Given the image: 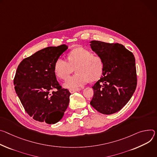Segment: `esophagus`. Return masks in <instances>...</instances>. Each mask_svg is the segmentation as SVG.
<instances>
[{"instance_id": "esophagus-1", "label": "esophagus", "mask_w": 157, "mask_h": 157, "mask_svg": "<svg viewBox=\"0 0 157 157\" xmlns=\"http://www.w3.org/2000/svg\"><path fill=\"white\" fill-rule=\"evenodd\" d=\"M81 90V89H70L69 90V92H71V94H73L74 92H78Z\"/></svg>"}]
</instances>
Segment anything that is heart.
Masks as SVG:
<instances>
[{"label":"heart","instance_id":"1","mask_svg":"<svg viewBox=\"0 0 157 157\" xmlns=\"http://www.w3.org/2000/svg\"><path fill=\"white\" fill-rule=\"evenodd\" d=\"M68 60L58 59L54 65L56 75L62 80L67 79L75 68L76 74L68 78L63 83V86L70 89H75L89 80H98L101 75L104 63L102 58L93 55L88 49L78 47L72 50L68 55Z\"/></svg>","mask_w":157,"mask_h":157}]
</instances>
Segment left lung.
<instances>
[{"mask_svg":"<svg viewBox=\"0 0 157 157\" xmlns=\"http://www.w3.org/2000/svg\"><path fill=\"white\" fill-rule=\"evenodd\" d=\"M90 43L92 50L102 58L104 63L100 80L92 86L90 105L101 113H115L126 105L136 89L134 56L119 44L97 40Z\"/></svg>","mask_w":157,"mask_h":157,"instance_id":"8db88e82","label":"left lung"}]
</instances>
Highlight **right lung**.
<instances>
[{"label":"right lung","instance_id":"right-lung-1","mask_svg":"<svg viewBox=\"0 0 157 157\" xmlns=\"http://www.w3.org/2000/svg\"><path fill=\"white\" fill-rule=\"evenodd\" d=\"M68 46L48 47L24 59L17 67L13 80L15 90L26 112L34 120L54 124L68 107L70 95L62 89L54 72V65ZM58 90L50 94L49 91Z\"/></svg>","mask_w":157,"mask_h":157}]
</instances>
